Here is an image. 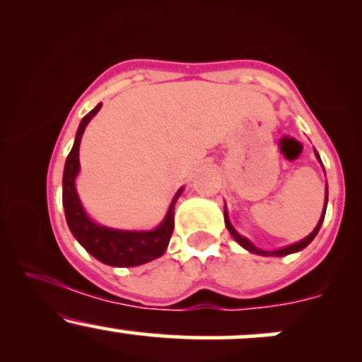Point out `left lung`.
<instances>
[{"mask_svg":"<svg viewBox=\"0 0 362 362\" xmlns=\"http://www.w3.org/2000/svg\"><path fill=\"white\" fill-rule=\"evenodd\" d=\"M315 153H317V151H315ZM317 158H318V160H320L318 153H317ZM327 201H328V189H327V195H325V207H323V213H322V216H320V221H318V224H317V228H315V230L311 231V233H310L308 236H306V238H303L301 242H298V243H293V245H289V247L279 248V250H272V252H267V250H260V248H257L255 245H253V243L250 242V240H247V238H245V236L240 235L238 231H236L235 228L231 226L230 219H228L226 207H224V223H226V228H228V231H230V233L233 235V238L236 240V242H238L240 245H242L243 248H247L248 252H252V253H257V255H264V257H282V255H289V253L300 252V250H303V248H305V247H308V245L311 243V240H313L315 236H317L318 230H320V226H322V223H323V218H325V211H327Z\"/></svg>","mask_w":362,"mask_h":362,"instance_id":"1","label":"left lung"}]
</instances>
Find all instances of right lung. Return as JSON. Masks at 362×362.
I'll list each match as a JSON object with an SVG mask.
<instances>
[{"instance_id": "right-lung-1", "label": "right lung", "mask_w": 362, "mask_h": 362, "mask_svg": "<svg viewBox=\"0 0 362 362\" xmlns=\"http://www.w3.org/2000/svg\"><path fill=\"white\" fill-rule=\"evenodd\" d=\"M100 109L102 103H98L93 110L83 117L71 151L66 158L64 175H62V206H64L66 221H68L69 230L86 252L91 253L97 260L103 262V264L112 265V267H136V265L158 259L167 250L173 233V226H175L173 224L175 201L184 189H180L175 194L165 219L161 221L160 226L151 231L114 230V228H107L91 221L88 214L83 209L74 180H76L78 172H80V158L78 156H80L81 136L91 117Z\"/></svg>"}]
</instances>
